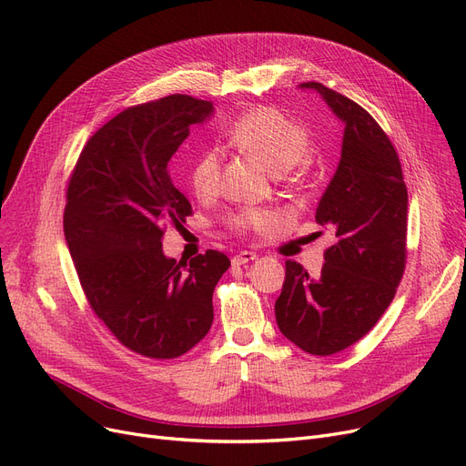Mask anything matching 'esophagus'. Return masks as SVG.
Segmentation results:
<instances>
[{
	"mask_svg": "<svg viewBox=\"0 0 466 466\" xmlns=\"http://www.w3.org/2000/svg\"><path fill=\"white\" fill-rule=\"evenodd\" d=\"M255 258H257V253H253V251H239L232 257V265L241 267V265H248V262H251Z\"/></svg>",
	"mask_w": 466,
	"mask_h": 466,
	"instance_id": "34e87169",
	"label": "esophagus"
}]
</instances>
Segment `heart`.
Returning a JSON list of instances; mask_svg holds the SVG:
<instances>
[{
    "mask_svg": "<svg viewBox=\"0 0 466 466\" xmlns=\"http://www.w3.org/2000/svg\"><path fill=\"white\" fill-rule=\"evenodd\" d=\"M232 143L268 171L283 173L307 156L309 133L272 108H257L239 116L228 129ZM220 161L215 152H204L190 169V185L201 198L217 190ZM278 225V215L267 209H246L232 217V227L239 232H268Z\"/></svg>",
    "mask_w": 466,
    "mask_h": 466,
    "instance_id": "b5f03b06",
    "label": "heart"
}]
</instances>
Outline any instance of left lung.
Wrapping results in <instances>:
<instances>
[{
    "label": "left lung",
    "mask_w": 466,
    "mask_h": 466,
    "mask_svg": "<svg viewBox=\"0 0 466 466\" xmlns=\"http://www.w3.org/2000/svg\"><path fill=\"white\" fill-rule=\"evenodd\" d=\"M299 87L316 91L345 126L337 171L316 209L335 244L318 278L286 262L274 310L283 337L329 356L366 335L396 295L406 268L408 188L390 138L368 110L318 82Z\"/></svg>",
    "instance_id": "1"
}]
</instances>
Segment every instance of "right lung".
Wrapping results in <instances>:
<instances>
[{
	"mask_svg": "<svg viewBox=\"0 0 466 466\" xmlns=\"http://www.w3.org/2000/svg\"><path fill=\"white\" fill-rule=\"evenodd\" d=\"M213 110L171 95L119 112L87 140L68 183L65 236L79 283L121 345L147 358L183 356L208 335L230 267L220 251L187 262L161 248L166 225L192 213L169 159Z\"/></svg>",
	"mask_w": 466,
	"mask_h": 466,
	"instance_id": "1",
	"label": "right lung"
}]
</instances>
